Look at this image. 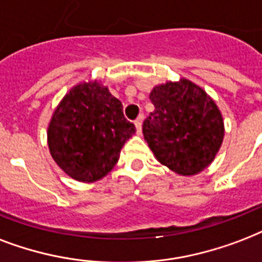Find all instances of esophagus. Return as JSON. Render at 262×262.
<instances>
[{"label":"esophagus","mask_w":262,"mask_h":262,"mask_svg":"<svg viewBox=\"0 0 262 262\" xmlns=\"http://www.w3.org/2000/svg\"><path fill=\"white\" fill-rule=\"evenodd\" d=\"M143 121H144V115H139V118L135 121V126L137 133H141V125H143Z\"/></svg>","instance_id":"esophagus-1"}]
</instances>
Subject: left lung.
<instances>
[{"mask_svg":"<svg viewBox=\"0 0 262 262\" xmlns=\"http://www.w3.org/2000/svg\"><path fill=\"white\" fill-rule=\"evenodd\" d=\"M154 113L143 135L159 162L177 174L206 169L224 139V121L214 100L185 78L158 85L149 93Z\"/></svg>","mask_w":262,"mask_h":262,"instance_id":"1","label":"left lung"}]
</instances>
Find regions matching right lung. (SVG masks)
Here are the masks:
<instances>
[{
  "label": "right lung",
  "instance_id": "right-lung-1",
  "mask_svg": "<svg viewBox=\"0 0 262 262\" xmlns=\"http://www.w3.org/2000/svg\"><path fill=\"white\" fill-rule=\"evenodd\" d=\"M136 127L122 103L99 81L78 83L56 107L48 126V147L71 179L93 183L113 170Z\"/></svg>",
  "mask_w": 262,
  "mask_h": 262
}]
</instances>
